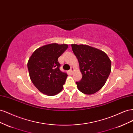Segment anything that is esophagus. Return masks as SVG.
<instances>
[{
  "label": "esophagus",
  "mask_w": 133,
  "mask_h": 133,
  "mask_svg": "<svg viewBox=\"0 0 133 133\" xmlns=\"http://www.w3.org/2000/svg\"><path fill=\"white\" fill-rule=\"evenodd\" d=\"M70 71L71 73H73V71H74V68L71 67V68H70Z\"/></svg>",
  "instance_id": "1"
}]
</instances>
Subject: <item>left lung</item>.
<instances>
[{"instance_id":"obj_1","label":"left lung","mask_w":133,"mask_h":133,"mask_svg":"<svg viewBox=\"0 0 133 133\" xmlns=\"http://www.w3.org/2000/svg\"><path fill=\"white\" fill-rule=\"evenodd\" d=\"M82 74L80 81L76 82L78 89L90 95L99 91L105 84L111 71V60L105 52L84 44H71Z\"/></svg>"}]
</instances>
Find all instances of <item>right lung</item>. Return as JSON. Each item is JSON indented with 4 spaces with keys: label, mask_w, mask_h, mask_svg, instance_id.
<instances>
[{
    "label": "right lung",
    "mask_w": 133,
    "mask_h": 133,
    "mask_svg": "<svg viewBox=\"0 0 133 133\" xmlns=\"http://www.w3.org/2000/svg\"><path fill=\"white\" fill-rule=\"evenodd\" d=\"M68 47L65 44H47L36 49L29 58L27 65L30 78L43 94L53 96L62 90L68 75L60 70L58 59Z\"/></svg>",
    "instance_id": "add662e5"
}]
</instances>
